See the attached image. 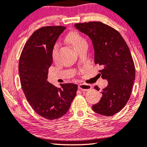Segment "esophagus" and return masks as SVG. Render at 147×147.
<instances>
[{
  "instance_id": "obj_1",
  "label": "esophagus",
  "mask_w": 147,
  "mask_h": 147,
  "mask_svg": "<svg viewBox=\"0 0 147 147\" xmlns=\"http://www.w3.org/2000/svg\"><path fill=\"white\" fill-rule=\"evenodd\" d=\"M78 87H79V89L84 91H89V90H90L92 88L91 85H87V84H79Z\"/></svg>"
}]
</instances>
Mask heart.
<instances>
[{
  "label": "heart",
  "mask_w": 147,
  "mask_h": 147,
  "mask_svg": "<svg viewBox=\"0 0 147 147\" xmlns=\"http://www.w3.org/2000/svg\"><path fill=\"white\" fill-rule=\"evenodd\" d=\"M66 41L72 45V46L77 50L83 46L87 45V41L83 36H81L77 31H71L68 34L66 37ZM58 44L54 45L52 51V59H55L58 52Z\"/></svg>",
  "instance_id": "obj_1"
}]
</instances>
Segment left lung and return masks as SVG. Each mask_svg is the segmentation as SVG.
<instances>
[{"label":"left lung","mask_w":147,"mask_h":147,"mask_svg":"<svg viewBox=\"0 0 147 147\" xmlns=\"http://www.w3.org/2000/svg\"><path fill=\"white\" fill-rule=\"evenodd\" d=\"M75 27L92 40L95 64L102 66L99 75L108 81L100 101L92 108L103 116H113L128 102L135 79V66L128 45L118 31L100 21L77 23ZM95 89H100L97 86Z\"/></svg>","instance_id":"8db88e82"}]
</instances>
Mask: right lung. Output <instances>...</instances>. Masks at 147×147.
I'll return each instance as SVG.
<instances>
[{
	"label": "right lung",
	"instance_id": "obj_1",
	"mask_svg": "<svg viewBox=\"0 0 147 147\" xmlns=\"http://www.w3.org/2000/svg\"><path fill=\"white\" fill-rule=\"evenodd\" d=\"M65 29L64 26L38 29L25 44L19 59L21 85L27 100L38 115L50 120L66 114L77 91L76 84H60L61 87L58 88L47 81L52 49Z\"/></svg>",
	"mask_w": 147,
	"mask_h": 147
}]
</instances>
